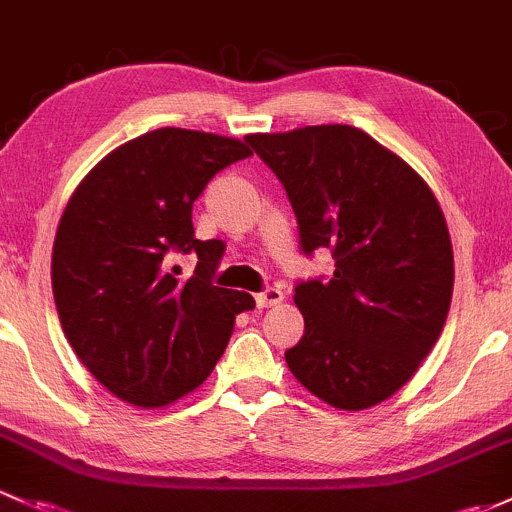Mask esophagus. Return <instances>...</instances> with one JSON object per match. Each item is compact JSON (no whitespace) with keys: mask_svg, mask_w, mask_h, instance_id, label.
<instances>
[{"mask_svg":"<svg viewBox=\"0 0 512 512\" xmlns=\"http://www.w3.org/2000/svg\"><path fill=\"white\" fill-rule=\"evenodd\" d=\"M283 300V291L281 288H266L263 293L256 295V305L258 308H273V305H278Z\"/></svg>","mask_w":512,"mask_h":512,"instance_id":"1","label":"esophagus"}]
</instances>
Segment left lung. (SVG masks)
Here are the masks:
<instances>
[{"label": "left lung", "mask_w": 512, "mask_h": 512, "mask_svg": "<svg viewBox=\"0 0 512 512\" xmlns=\"http://www.w3.org/2000/svg\"><path fill=\"white\" fill-rule=\"evenodd\" d=\"M286 187L300 249H330V281H300L305 333L286 350L308 392L360 412L402 389L444 330L453 249L434 192L352 125L246 135Z\"/></svg>", "instance_id": "obj_1"}]
</instances>
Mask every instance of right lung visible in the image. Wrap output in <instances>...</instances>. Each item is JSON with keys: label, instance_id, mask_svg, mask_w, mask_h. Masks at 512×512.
Masks as SVG:
<instances>
[{"label": "right lung", "instance_id": "add662e5", "mask_svg": "<svg viewBox=\"0 0 512 512\" xmlns=\"http://www.w3.org/2000/svg\"><path fill=\"white\" fill-rule=\"evenodd\" d=\"M249 145L202 130L160 128L98 162L68 199L51 256L61 328L78 360L133 407H167L224 355L249 293L212 283L224 244L199 241L192 204ZM170 250L198 254L182 282Z\"/></svg>", "mask_w": 512, "mask_h": 512}]
</instances>
